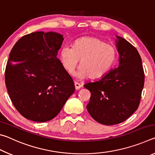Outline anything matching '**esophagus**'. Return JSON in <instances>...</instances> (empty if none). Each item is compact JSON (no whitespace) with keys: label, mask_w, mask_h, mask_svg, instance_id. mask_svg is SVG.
<instances>
[{"label":"esophagus","mask_w":155,"mask_h":155,"mask_svg":"<svg viewBox=\"0 0 155 155\" xmlns=\"http://www.w3.org/2000/svg\"><path fill=\"white\" fill-rule=\"evenodd\" d=\"M74 85H75L76 90H79V89L82 87V85H81L80 83H78L77 82H74Z\"/></svg>","instance_id":"1"}]
</instances>
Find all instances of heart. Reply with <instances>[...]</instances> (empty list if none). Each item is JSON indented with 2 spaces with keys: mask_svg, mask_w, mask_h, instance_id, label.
Here are the masks:
<instances>
[{
  "mask_svg": "<svg viewBox=\"0 0 155 155\" xmlns=\"http://www.w3.org/2000/svg\"><path fill=\"white\" fill-rule=\"evenodd\" d=\"M116 58V51L94 37H83L76 40L72 48L65 46L60 51V59L68 72L75 69L80 60V67L74 76L78 78H98L109 71Z\"/></svg>",
  "mask_w": 155,
  "mask_h": 155,
  "instance_id": "obj_1",
  "label": "heart"
}]
</instances>
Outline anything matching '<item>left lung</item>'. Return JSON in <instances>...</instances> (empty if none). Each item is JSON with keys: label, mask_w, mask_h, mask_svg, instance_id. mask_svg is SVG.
<instances>
[{"label": "left lung", "mask_w": 155, "mask_h": 155, "mask_svg": "<svg viewBox=\"0 0 155 155\" xmlns=\"http://www.w3.org/2000/svg\"><path fill=\"white\" fill-rule=\"evenodd\" d=\"M119 54L118 66L100 79L85 83L91 97L86 106L96 122L114 125L128 119L140 104L144 85V72L137 50L122 37L115 35Z\"/></svg>", "instance_id": "obj_1"}]
</instances>
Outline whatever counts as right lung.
Listing matches in <instances>:
<instances>
[{"mask_svg":"<svg viewBox=\"0 0 155 155\" xmlns=\"http://www.w3.org/2000/svg\"><path fill=\"white\" fill-rule=\"evenodd\" d=\"M64 39L55 32L38 31L21 38L10 52L5 85L25 118L38 122L53 119L74 92L72 78L57 57Z\"/></svg>","mask_w":155,"mask_h":155,"instance_id":"add662e5","label":"right lung"}]
</instances>
